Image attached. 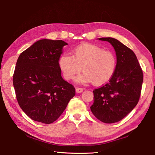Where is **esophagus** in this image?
I'll return each instance as SVG.
<instances>
[{
	"label": "esophagus",
	"mask_w": 155,
	"mask_h": 155,
	"mask_svg": "<svg viewBox=\"0 0 155 155\" xmlns=\"http://www.w3.org/2000/svg\"><path fill=\"white\" fill-rule=\"evenodd\" d=\"M83 90H84L83 88H81V87H77V88H76V92H77V93H82V92L83 91Z\"/></svg>",
	"instance_id": "esophagus-1"
}]
</instances>
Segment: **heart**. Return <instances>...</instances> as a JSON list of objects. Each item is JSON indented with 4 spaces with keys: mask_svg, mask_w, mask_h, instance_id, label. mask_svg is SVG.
<instances>
[{
    "mask_svg": "<svg viewBox=\"0 0 155 155\" xmlns=\"http://www.w3.org/2000/svg\"><path fill=\"white\" fill-rule=\"evenodd\" d=\"M71 52L72 56L62 54L58 61L65 79H72L83 70L77 82L100 86L109 81L116 72L117 58L113 51L94 44L83 43L74 47Z\"/></svg>",
    "mask_w": 155,
    "mask_h": 155,
    "instance_id": "obj_1",
    "label": "heart"
}]
</instances>
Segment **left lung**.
<instances>
[{
  "label": "left lung",
  "mask_w": 155,
  "mask_h": 155,
  "mask_svg": "<svg viewBox=\"0 0 155 155\" xmlns=\"http://www.w3.org/2000/svg\"><path fill=\"white\" fill-rule=\"evenodd\" d=\"M113 45L117 67L107 83L94 89L92 113L104 123L121 120L136 107L141 94L143 72L134 52L113 38H101Z\"/></svg>",
  "instance_id": "1"
}]
</instances>
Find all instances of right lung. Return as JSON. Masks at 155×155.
<instances>
[{"mask_svg":"<svg viewBox=\"0 0 155 155\" xmlns=\"http://www.w3.org/2000/svg\"><path fill=\"white\" fill-rule=\"evenodd\" d=\"M63 41L42 39L20 54L13 74L16 98L32 120L45 124L57 120L75 95L72 84L61 77L58 61Z\"/></svg>","mask_w":155,"mask_h":155,"instance_id":"right-lung-1","label":"right lung"}]
</instances>
